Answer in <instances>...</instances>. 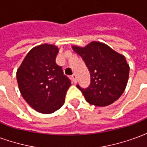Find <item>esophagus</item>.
<instances>
[{"instance_id":"1","label":"esophagus","mask_w":147,"mask_h":147,"mask_svg":"<svg viewBox=\"0 0 147 147\" xmlns=\"http://www.w3.org/2000/svg\"><path fill=\"white\" fill-rule=\"evenodd\" d=\"M71 80H72V82H73L74 83H76V80H77V77H76V75H72L71 76Z\"/></svg>"}]
</instances>
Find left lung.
<instances>
[{
  "label": "left lung",
  "mask_w": 147,
  "mask_h": 147,
  "mask_svg": "<svg viewBox=\"0 0 147 147\" xmlns=\"http://www.w3.org/2000/svg\"><path fill=\"white\" fill-rule=\"evenodd\" d=\"M82 57L90 74L88 88L77 87L86 101L96 106H107L116 102L126 88L129 65L125 57L99 42H91L85 47L72 46Z\"/></svg>",
  "instance_id": "1"
}]
</instances>
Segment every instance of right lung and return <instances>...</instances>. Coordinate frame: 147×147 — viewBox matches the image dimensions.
<instances>
[{
	"instance_id": "add662e5",
	"label": "right lung",
	"mask_w": 147,
	"mask_h": 147,
	"mask_svg": "<svg viewBox=\"0 0 147 147\" xmlns=\"http://www.w3.org/2000/svg\"><path fill=\"white\" fill-rule=\"evenodd\" d=\"M59 49L42 44L28 52L16 71L18 86L24 100L41 113L49 114L64 105L71 81L56 63Z\"/></svg>"
}]
</instances>
